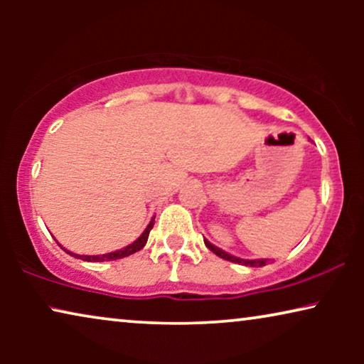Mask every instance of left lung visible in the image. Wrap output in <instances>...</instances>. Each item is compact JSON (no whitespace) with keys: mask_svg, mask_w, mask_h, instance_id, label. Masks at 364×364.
Instances as JSON below:
<instances>
[{"mask_svg":"<svg viewBox=\"0 0 364 364\" xmlns=\"http://www.w3.org/2000/svg\"><path fill=\"white\" fill-rule=\"evenodd\" d=\"M203 242H205V245H207L208 250L215 253L217 257L223 258V260H228V262L238 263V265H245V267H265L267 263H270V260H268V258H257V260H243V258L233 257V255H230V253H227V252L220 250V248L215 247V245H212V243L208 242V240H203Z\"/></svg>","mask_w":364,"mask_h":364,"instance_id":"8db88e82","label":"left lung"}]
</instances>
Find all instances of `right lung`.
Here are the masks:
<instances>
[{"instance_id": "1", "label": "right lung", "mask_w": 364, "mask_h": 364, "mask_svg": "<svg viewBox=\"0 0 364 364\" xmlns=\"http://www.w3.org/2000/svg\"><path fill=\"white\" fill-rule=\"evenodd\" d=\"M152 227H154V218L151 220V223H149V225H147L146 230L142 232V235L139 237L136 242H132L131 245L121 248V250H116V252H111V253H104V255H77V253H71L69 250H66V248H64V252H68L69 255H73V257H76V258H81V260H84V262H111V260H117V258L129 257V255H132V253L142 250L144 245H146V243H147L149 233H151Z\"/></svg>"}]
</instances>
